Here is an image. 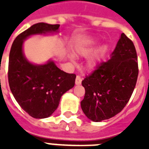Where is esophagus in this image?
Segmentation results:
<instances>
[{
  "label": "esophagus",
  "mask_w": 149,
  "mask_h": 149,
  "mask_svg": "<svg viewBox=\"0 0 149 149\" xmlns=\"http://www.w3.org/2000/svg\"><path fill=\"white\" fill-rule=\"evenodd\" d=\"M82 80H83V78H82L80 76H77V78H76V84H77V85L81 84Z\"/></svg>",
  "instance_id": "esophagus-1"
}]
</instances>
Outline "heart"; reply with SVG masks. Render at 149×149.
<instances>
[{
  "label": "heart",
  "mask_w": 149,
  "mask_h": 149,
  "mask_svg": "<svg viewBox=\"0 0 149 149\" xmlns=\"http://www.w3.org/2000/svg\"><path fill=\"white\" fill-rule=\"evenodd\" d=\"M94 49H95V46H94V44H89V45H84V46H81L77 49V52L79 55L82 56H87L89 55H91L93 51H94ZM102 52V49L100 50L96 54L95 56H93V58H91L90 62H89V66L91 68H93L95 66L96 63L97 62L98 58L100 57V55Z\"/></svg>",
  "instance_id": "obj_1"
}]
</instances>
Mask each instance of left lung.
Instances as JSON below:
<instances>
[{
	"label": "left lung",
	"mask_w": 149,
	"mask_h": 149,
	"mask_svg": "<svg viewBox=\"0 0 149 149\" xmlns=\"http://www.w3.org/2000/svg\"><path fill=\"white\" fill-rule=\"evenodd\" d=\"M138 76L136 49L122 33L111 58L98 64L82 81L85 96L81 108L85 115L100 122L120 113L132 97Z\"/></svg>",
	"instance_id": "left-lung-1"
}]
</instances>
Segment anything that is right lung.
I'll return each mask as SVG.
<instances>
[{
    "label": "right lung",
    "mask_w": 149,
    "mask_h": 149,
    "mask_svg": "<svg viewBox=\"0 0 149 149\" xmlns=\"http://www.w3.org/2000/svg\"><path fill=\"white\" fill-rule=\"evenodd\" d=\"M59 24L37 23L19 34L10 48L8 83L21 107L35 118H48L56 111L61 97L75 85L76 74L58 69L52 61L33 65L22 52L23 41L31 35L57 31Z\"/></svg>",
    "instance_id": "add662e5"
}]
</instances>
